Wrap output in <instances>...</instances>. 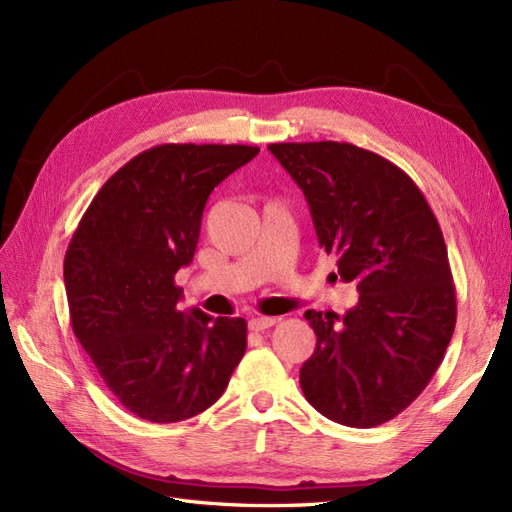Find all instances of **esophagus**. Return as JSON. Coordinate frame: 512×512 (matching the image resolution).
<instances>
[{
  "label": "esophagus",
  "instance_id": "1",
  "mask_svg": "<svg viewBox=\"0 0 512 512\" xmlns=\"http://www.w3.org/2000/svg\"><path fill=\"white\" fill-rule=\"evenodd\" d=\"M275 324V318H267V316H256V318H252L250 320V324H247V327H250V331H267V329H271Z\"/></svg>",
  "mask_w": 512,
  "mask_h": 512
}]
</instances>
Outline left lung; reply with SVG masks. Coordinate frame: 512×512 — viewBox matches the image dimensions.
Masks as SVG:
<instances>
[{
    "instance_id": "8db88e82",
    "label": "left lung",
    "mask_w": 512,
    "mask_h": 512,
    "mask_svg": "<svg viewBox=\"0 0 512 512\" xmlns=\"http://www.w3.org/2000/svg\"><path fill=\"white\" fill-rule=\"evenodd\" d=\"M305 194L318 243L359 303L339 318L307 309L316 350L301 367L305 399L346 427L404 412L440 367L457 322L440 224L393 162L350 143H271Z\"/></svg>"
}]
</instances>
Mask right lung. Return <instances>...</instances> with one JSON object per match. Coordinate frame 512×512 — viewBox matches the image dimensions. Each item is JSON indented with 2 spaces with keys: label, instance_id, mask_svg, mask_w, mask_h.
I'll return each instance as SVG.
<instances>
[{
  "label": "right lung",
  "instance_id": "right-lung-1",
  "mask_svg": "<svg viewBox=\"0 0 512 512\" xmlns=\"http://www.w3.org/2000/svg\"><path fill=\"white\" fill-rule=\"evenodd\" d=\"M250 145H156L108 179L64 258L72 331L123 408L151 423L205 412L247 346L243 318L179 312L215 185L256 158Z\"/></svg>",
  "mask_w": 512,
  "mask_h": 512
}]
</instances>
